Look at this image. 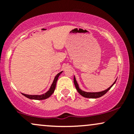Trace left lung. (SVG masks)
<instances>
[{
  "instance_id": "1",
  "label": "left lung",
  "mask_w": 134,
  "mask_h": 134,
  "mask_svg": "<svg viewBox=\"0 0 134 134\" xmlns=\"http://www.w3.org/2000/svg\"><path fill=\"white\" fill-rule=\"evenodd\" d=\"M116 79L115 80V81L113 82V84H112L111 86L108 87L107 90L103 91H101V92H96V93H90V92H86V91H84L81 90V89L79 88L77 82V81L76 79V77H75V76L74 77V85L75 86H76L77 91L78 93H79L81 96L85 97V98H100V97L103 96L104 94H105L107 93V92L110 90V89H111V87L114 85L115 83L116 82Z\"/></svg>"
}]
</instances>
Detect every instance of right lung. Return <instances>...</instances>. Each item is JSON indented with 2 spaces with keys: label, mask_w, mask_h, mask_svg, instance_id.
<instances>
[{
  "label": "right lung",
  "mask_w": 134,
  "mask_h": 134,
  "mask_svg": "<svg viewBox=\"0 0 134 134\" xmlns=\"http://www.w3.org/2000/svg\"><path fill=\"white\" fill-rule=\"evenodd\" d=\"M62 73V71L57 74V76L55 77V79L53 80V83H52V84L51 85V87H50V88L49 89V90L48 91L47 93L43 94H41V95H29V94H24V93H22V94L24 95L25 97H26V98L31 99L43 100V99H47V98H49V97L51 96L52 94L53 93V92H54L55 87H56L57 81L58 77H59L60 75Z\"/></svg>",
  "instance_id": "obj_1"
}]
</instances>
